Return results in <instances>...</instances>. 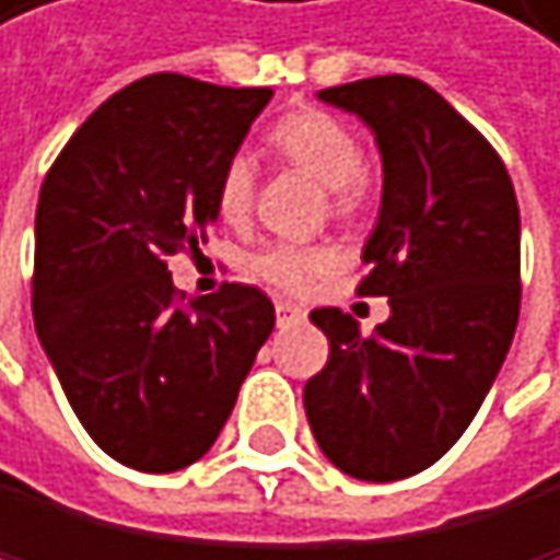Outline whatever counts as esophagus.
<instances>
[{
  "mask_svg": "<svg viewBox=\"0 0 560 560\" xmlns=\"http://www.w3.org/2000/svg\"><path fill=\"white\" fill-rule=\"evenodd\" d=\"M275 317H278V327H289V324H303L306 313L295 306V303H275Z\"/></svg>",
  "mask_w": 560,
  "mask_h": 560,
  "instance_id": "esophagus-1",
  "label": "esophagus"
}]
</instances>
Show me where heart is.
<instances>
[{
	"mask_svg": "<svg viewBox=\"0 0 560 560\" xmlns=\"http://www.w3.org/2000/svg\"><path fill=\"white\" fill-rule=\"evenodd\" d=\"M271 149L289 166L330 187V205L338 215H355L369 198L362 174V145L355 131L324 110H295L271 128ZM254 205V163L230 156L215 184V209L225 222H243ZM335 254L300 243H271L250 257V271L282 292H303L313 278L330 268Z\"/></svg>",
	"mask_w": 560,
	"mask_h": 560,
	"instance_id": "b5f03b06",
	"label": "heart"
}]
</instances>
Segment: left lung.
<instances>
[{"label":"left lung","instance_id":"obj_1","mask_svg":"<svg viewBox=\"0 0 560 560\" xmlns=\"http://www.w3.org/2000/svg\"><path fill=\"white\" fill-rule=\"evenodd\" d=\"M373 131L383 198L362 295H386L373 338L338 306L310 320L330 359L303 404L324 456L359 481H400L446 456L485 404L520 320V205L485 135L411 75L317 93Z\"/></svg>","mask_w":560,"mask_h":560}]
</instances>
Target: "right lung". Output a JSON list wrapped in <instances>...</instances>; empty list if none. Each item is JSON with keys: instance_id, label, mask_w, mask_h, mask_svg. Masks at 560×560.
Instances as JSON below:
<instances>
[{"instance_id": "obj_1", "label": "right lung", "mask_w": 560, "mask_h": 560, "mask_svg": "<svg viewBox=\"0 0 560 560\" xmlns=\"http://www.w3.org/2000/svg\"><path fill=\"white\" fill-rule=\"evenodd\" d=\"M271 90L156 72L117 90L48 170L34 327L90 439L142 474L212 450L275 327L254 285L180 300L166 260L219 219L215 184Z\"/></svg>"}]
</instances>
